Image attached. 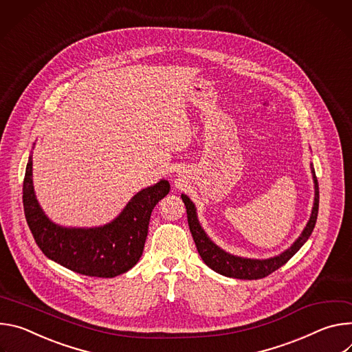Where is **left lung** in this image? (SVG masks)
Instances as JSON below:
<instances>
[{"mask_svg":"<svg viewBox=\"0 0 352 352\" xmlns=\"http://www.w3.org/2000/svg\"><path fill=\"white\" fill-rule=\"evenodd\" d=\"M311 173H314V180H315V206L314 210H311L310 219L303 229L302 235L299 239L283 254L272 257L268 260H250V258H242L225 253L221 250L217 245H214L201 229L197 215H196V208H194V204L190 201V199L184 194H182V200L186 206L187 211V222L188 228L191 232V236L194 239V243L197 246L199 254L204 260V263L212 268L214 271L219 272V274L225 277H232V278H239V280H260L267 276H270L271 272H274L280 267H283L309 239V236L314 232V228L316 225L318 219V212H319V183L318 177L315 173V169H311Z\"/></svg>","mask_w":352,"mask_h":352,"instance_id":"left-lung-1","label":"left lung"}]
</instances>
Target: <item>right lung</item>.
Listing matches in <instances>:
<instances>
[{
    "label": "right lung",
    "mask_w": 352,
    "mask_h": 352,
    "mask_svg": "<svg viewBox=\"0 0 352 352\" xmlns=\"http://www.w3.org/2000/svg\"><path fill=\"white\" fill-rule=\"evenodd\" d=\"M169 183L144 188L111 223L95 229H67L41 210L32 184V155L23 179V211L36 245L53 261L78 274L113 278L140 260L153 207L169 192Z\"/></svg>",
    "instance_id": "1"
}]
</instances>
